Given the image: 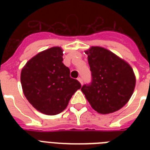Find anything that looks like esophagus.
<instances>
[{"label": "esophagus", "instance_id": "obj_1", "mask_svg": "<svg viewBox=\"0 0 150 150\" xmlns=\"http://www.w3.org/2000/svg\"><path fill=\"white\" fill-rule=\"evenodd\" d=\"M78 80H79V82L81 84H83V80H82V78H78Z\"/></svg>", "mask_w": 150, "mask_h": 150}]
</instances>
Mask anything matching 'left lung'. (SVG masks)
Wrapping results in <instances>:
<instances>
[{
    "mask_svg": "<svg viewBox=\"0 0 150 150\" xmlns=\"http://www.w3.org/2000/svg\"><path fill=\"white\" fill-rule=\"evenodd\" d=\"M88 55L92 82L81 90L96 111L107 114L118 110L130 100L135 86L132 68L111 51L100 47H91Z\"/></svg>",
    "mask_w": 150,
    "mask_h": 150,
    "instance_id": "obj_1",
    "label": "left lung"
}]
</instances>
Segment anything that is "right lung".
<instances>
[{"label": "right lung", "instance_id": "right-lung-1", "mask_svg": "<svg viewBox=\"0 0 150 150\" xmlns=\"http://www.w3.org/2000/svg\"><path fill=\"white\" fill-rule=\"evenodd\" d=\"M62 56L63 50L59 47L43 50L30 59L21 72L25 96L33 107L47 115L63 111L81 88L80 82L70 77Z\"/></svg>", "mask_w": 150, "mask_h": 150}]
</instances>
